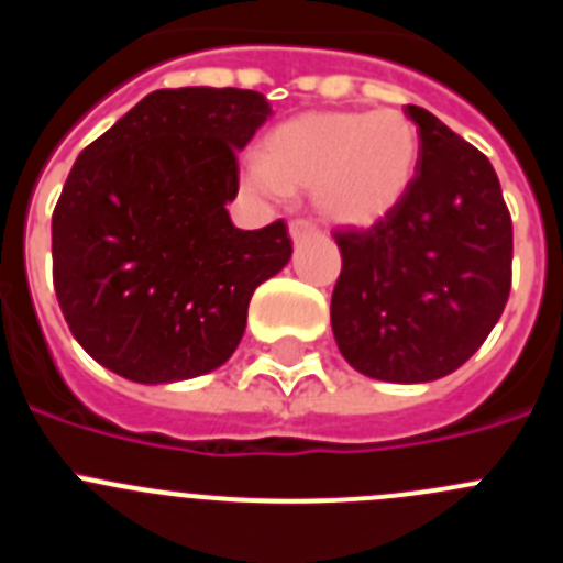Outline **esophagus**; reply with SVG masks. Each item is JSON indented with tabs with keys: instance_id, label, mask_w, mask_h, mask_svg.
<instances>
[{
	"instance_id": "34e87169",
	"label": "esophagus",
	"mask_w": 563,
	"mask_h": 563,
	"mask_svg": "<svg viewBox=\"0 0 563 563\" xmlns=\"http://www.w3.org/2000/svg\"><path fill=\"white\" fill-rule=\"evenodd\" d=\"M318 231H316V225L312 223H307V220H292L290 223V240L296 242H301V240H307V236H316Z\"/></svg>"
}]
</instances>
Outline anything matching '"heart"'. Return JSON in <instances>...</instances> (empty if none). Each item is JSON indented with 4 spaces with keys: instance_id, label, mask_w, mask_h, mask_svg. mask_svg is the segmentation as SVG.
<instances>
[{
    "instance_id": "obj_1",
    "label": "heart",
    "mask_w": 563,
    "mask_h": 563,
    "mask_svg": "<svg viewBox=\"0 0 563 563\" xmlns=\"http://www.w3.org/2000/svg\"><path fill=\"white\" fill-rule=\"evenodd\" d=\"M419 151V131L399 108L307 111L267 133L242 184L267 200L309 189L327 223L368 229L401 203Z\"/></svg>"
}]
</instances>
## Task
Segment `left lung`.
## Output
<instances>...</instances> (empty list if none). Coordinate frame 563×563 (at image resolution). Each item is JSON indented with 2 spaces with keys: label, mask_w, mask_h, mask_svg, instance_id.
Here are the masks:
<instances>
[{
  "label": "left lung",
  "mask_w": 563,
  "mask_h": 563,
  "mask_svg": "<svg viewBox=\"0 0 563 563\" xmlns=\"http://www.w3.org/2000/svg\"><path fill=\"white\" fill-rule=\"evenodd\" d=\"M419 167L388 218L338 234L332 332L345 363L383 383L461 368L503 316L514 229L492 162L419 106Z\"/></svg>",
  "instance_id": "1"
}]
</instances>
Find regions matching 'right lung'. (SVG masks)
<instances>
[{
	"mask_svg": "<svg viewBox=\"0 0 563 563\" xmlns=\"http://www.w3.org/2000/svg\"><path fill=\"white\" fill-rule=\"evenodd\" d=\"M271 117L247 89H158L77 156L53 214V278L77 343L169 385L236 352L256 287L290 262L282 220L231 223L236 153Z\"/></svg>",
	"mask_w": 563,
	"mask_h": 563,
	"instance_id": "add662e5",
	"label": "right lung"
}]
</instances>
